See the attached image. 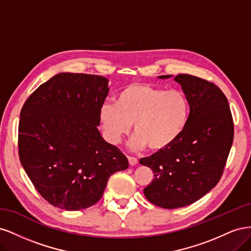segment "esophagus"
<instances>
[{
  "label": "esophagus",
  "instance_id": "esophagus-1",
  "mask_svg": "<svg viewBox=\"0 0 251 251\" xmlns=\"http://www.w3.org/2000/svg\"><path fill=\"white\" fill-rule=\"evenodd\" d=\"M127 160H128V163H130V165H136L138 162V159L135 158V157H132V156H128L127 157Z\"/></svg>",
  "mask_w": 251,
  "mask_h": 251
}]
</instances>
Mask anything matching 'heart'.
Segmentation results:
<instances>
[{
  "label": "heart",
  "instance_id": "obj_1",
  "mask_svg": "<svg viewBox=\"0 0 251 251\" xmlns=\"http://www.w3.org/2000/svg\"><path fill=\"white\" fill-rule=\"evenodd\" d=\"M189 117V104L183 93L164 91L147 83H132L115 98V104L104 103L100 119L105 138L118 144L131 132L130 146L135 151L149 147L160 151L170 148L184 132Z\"/></svg>",
  "mask_w": 251,
  "mask_h": 251
}]
</instances>
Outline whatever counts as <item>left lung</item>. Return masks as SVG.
<instances>
[{
	"label": "left lung",
	"instance_id": "left-lung-1",
	"mask_svg": "<svg viewBox=\"0 0 251 251\" xmlns=\"http://www.w3.org/2000/svg\"><path fill=\"white\" fill-rule=\"evenodd\" d=\"M174 80L189 104L185 130L170 148L139 160L154 172L144 196L168 209L192 204L217 185L233 141V121L222 91L189 74H179Z\"/></svg>",
	"mask_w": 251,
	"mask_h": 251
}]
</instances>
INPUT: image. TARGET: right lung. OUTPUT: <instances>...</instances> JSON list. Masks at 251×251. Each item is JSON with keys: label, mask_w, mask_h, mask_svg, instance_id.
I'll return each mask as SVG.
<instances>
[{"label": "right lung", "mask_w": 251, "mask_h": 251, "mask_svg": "<svg viewBox=\"0 0 251 251\" xmlns=\"http://www.w3.org/2000/svg\"><path fill=\"white\" fill-rule=\"evenodd\" d=\"M109 80L58 73L28 97L20 114L19 155L36 191L51 205L80 210L100 200L126 157L98 130Z\"/></svg>", "instance_id": "add662e5"}]
</instances>
